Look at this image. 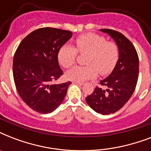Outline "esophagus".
<instances>
[{"label": "esophagus", "mask_w": 151, "mask_h": 151, "mask_svg": "<svg viewBox=\"0 0 151 151\" xmlns=\"http://www.w3.org/2000/svg\"><path fill=\"white\" fill-rule=\"evenodd\" d=\"M73 82L74 83V84H78V85H83V84H84L83 82H78V81H73Z\"/></svg>", "instance_id": "obj_1"}]
</instances>
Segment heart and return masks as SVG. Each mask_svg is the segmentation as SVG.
<instances>
[{
    "instance_id": "1",
    "label": "heart",
    "mask_w": 151,
    "mask_h": 151,
    "mask_svg": "<svg viewBox=\"0 0 151 151\" xmlns=\"http://www.w3.org/2000/svg\"><path fill=\"white\" fill-rule=\"evenodd\" d=\"M78 52L88 54L85 63L88 66H74L66 73L67 79L84 82L93 79L99 72L100 75H107L114 69L119 59V48L114 41H106L102 35L88 33L81 34L75 40V48L65 45L58 54L59 63L65 68L73 66Z\"/></svg>"
}]
</instances>
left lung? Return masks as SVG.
<instances>
[{
    "instance_id": "left-lung-1",
    "label": "left lung",
    "mask_w": 151,
    "mask_h": 151,
    "mask_svg": "<svg viewBox=\"0 0 151 151\" xmlns=\"http://www.w3.org/2000/svg\"><path fill=\"white\" fill-rule=\"evenodd\" d=\"M112 37L119 48V59L113 72L85 100L96 112L103 115L114 114L124 106L136 88L139 74V57L131 41L122 33L101 29Z\"/></svg>"
}]
</instances>
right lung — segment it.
<instances>
[{"instance_id":"1","label":"right lung","mask_w":151,"mask_h":151,"mask_svg":"<svg viewBox=\"0 0 151 151\" xmlns=\"http://www.w3.org/2000/svg\"><path fill=\"white\" fill-rule=\"evenodd\" d=\"M72 32L43 27L31 32L17 48L13 78L17 92L29 107L41 114L54 111L63 103L70 81L54 85L63 74L58 53Z\"/></svg>"}]
</instances>
